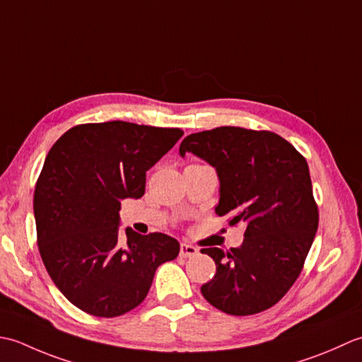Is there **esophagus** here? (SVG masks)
<instances>
[{"instance_id":"esophagus-1","label":"esophagus","mask_w":362,"mask_h":362,"mask_svg":"<svg viewBox=\"0 0 362 362\" xmlns=\"http://www.w3.org/2000/svg\"><path fill=\"white\" fill-rule=\"evenodd\" d=\"M198 255V248L189 243H181L180 245V256L181 257H194Z\"/></svg>"}]
</instances>
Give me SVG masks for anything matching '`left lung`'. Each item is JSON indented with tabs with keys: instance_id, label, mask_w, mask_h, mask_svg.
I'll list each match as a JSON object with an SVG mask.
<instances>
[{
	"instance_id": "left-lung-1",
	"label": "left lung",
	"mask_w": 362,
	"mask_h": 362,
	"mask_svg": "<svg viewBox=\"0 0 362 362\" xmlns=\"http://www.w3.org/2000/svg\"><path fill=\"white\" fill-rule=\"evenodd\" d=\"M187 151L216 167L217 216L247 225L239 248H202L217 265L203 297L231 315L262 313L297 281L319 226L308 162L275 132L239 127L190 134L180 146Z\"/></svg>"
}]
</instances>
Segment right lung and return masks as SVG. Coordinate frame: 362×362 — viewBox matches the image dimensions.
I'll list each match as a JSON object with an SVG mask.
<instances>
[{"label":"right lung","instance_id":"add662e5","mask_svg":"<svg viewBox=\"0 0 362 362\" xmlns=\"http://www.w3.org/2000/svg\"><path fill=\"white\" fill-rule=\"evenodd\" d=\"M184 131L129 122L70 128L47 154L34 190L37 245L65 298L97 317H119L145 300L154 272L180 243L162 233L119 235L124 198L145 194L146 170Z\"/></svg>","mask_w":362,"mask_h":362}]
</instances>
